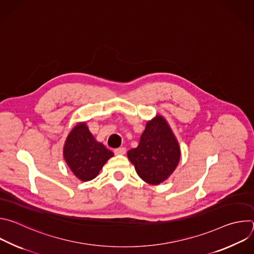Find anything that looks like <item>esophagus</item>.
Wrapping results in <instances>:
<instances>
[{"label":"esophagus","instance_id":"obj_1","mask_svg":"<svg viewBox=\"0 0 254 254\" xmlns=\"http://www.w3.org/2000/svg\"><path fill=\"white\" fill-rule=\"evenodd\" d=\"M126 152H127V150H126V148H124V147L115 150V154H116V155H125Z\"/></svg>","mask_w":254,"mask_h":254}]
</instances>
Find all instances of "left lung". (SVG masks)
Listing matches in <instances>:
<instances>
[{
	"mask_svg": "<svg viewBox=\"0 0 254 254\" xmlns=\"http://www.w3.org/2000/svg\"><path fill=\"white\" fill-rule=\"evenodd\" d=\"M138 177L151 185H160L177 168L181 149L166 119L157 115L147 123L135 149L127 152Z\"/></svg>",
	"mask_w": 254,
	"mask_h": 254,
	"instance_id": "8db88e82",
	"label": "left lung"
}]
</instances>
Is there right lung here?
<instances>
[{"instance_id": "obj_1", "label": "right lung", "mask_w": 254, "mask_h": 254, "mask_svg": "<svg viewBox=\"0 0 254 254\" xmlns=\"http://www.w3.org/2000/svg\"><path fill=\"white\" fill-rule=\"evenodd\" d=\"M114 153L97 141L85 122L78 123L68 133L63 158L69 169L82 182L94 179Z\"/></svg>"}]
</instances>
